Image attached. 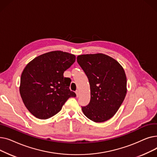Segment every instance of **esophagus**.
I'll return each mask as SVG.
<instances>
[{"label": "esophagus", "instance_id": "1", "mask_svg": "<svg viewBox=\"0 0 157 157\" xmlns=\"http://www.w3.org/2000/svg\"><path fill=\"white\" fill-rule=\"evenodd\" d=\"M76 96H77V97H79V91H78V90H76Z\"/></svg>", "mask_w": 157, "mask_h": 157}]
</instances>
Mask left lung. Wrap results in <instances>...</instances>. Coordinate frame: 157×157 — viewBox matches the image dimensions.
<instances>
[{"label":"left lung","instance_id":"8db88e82","mask_svg":"<svg viewBox=\"0 0 157 157\" xmlns=\"http://www.w3.org/2000/svg\"><path fill=\"white\" fill-rule=\"evenodd\" d=\"M77 62L90 86V101L81 107L82 111L95 122L109 120L119 109L127 94L124 69L116 60L102 53L81 55Z\"/></svg>","mask_w":157,"mask_h":157}]
</instances>
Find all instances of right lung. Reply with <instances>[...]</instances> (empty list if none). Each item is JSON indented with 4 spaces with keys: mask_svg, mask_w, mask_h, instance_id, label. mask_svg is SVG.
<instances>
[{
    "mask_svg": "<svg viewBox=\"0 0 157 157\" xmlns=\"http://www.w3.org/2000/svg\"><path fill=\"white\" fill-rule=\"evenodd\" d=\"M76 60V56L61 51L48 52L36 57L23 69L20 93L31 114L39 119L52 117L76 94L69 89L71 79L63 72Z\"/></svg>",
    "mask_w": 157,
    "mask_h": 157,
    "instance_id": "right-lung-1",
    "label": "right lung"
}]
</instances>
